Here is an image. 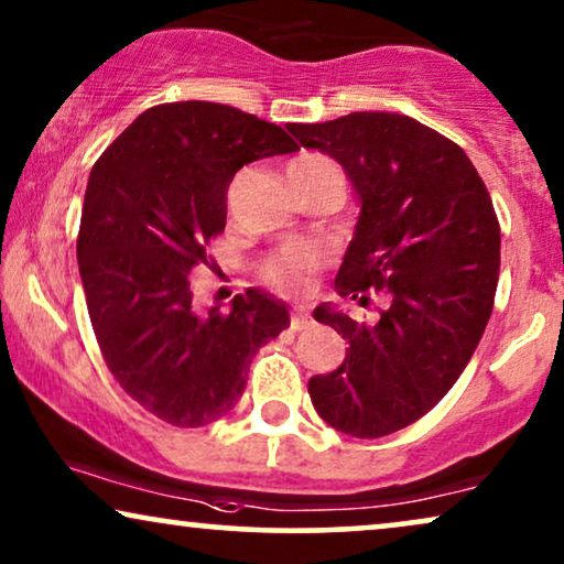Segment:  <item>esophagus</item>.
I'll list each match as a JSON object with an SVG mask.
<instances>
[{"mask_svg": "<svg viewBox=\"0 0 564 564\" xmlns=\"http://www.w3.org/2000/svg\"><path fill=\"white\" fill-rule=\"evenodd\" d=\"M311 313H307V307L305 305H297L295 311H292V315H290V328L292 330H303V328H307L311 326Z\"/></svg>", "mask_w": 564, "mask_h": 564, "instance_id": "obj_1", "label": "esophagus"}]
</instances>
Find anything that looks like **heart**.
<instances>
[{"mask_svg":"<svg viewBox=\"0 0 564 564\" xmlns=\"http://www.w3.org/2000/svg\"><path fill=\"white\" fill-rule=\"evenodd\" d=\"M318 164H328L323 156H300L297 161H292V166H318ZM321 264V253L313 246H290L282 253H276L261 269L267 282H272L274 288H280L284 292H300L307 288L311 282L313 269Z\"/></svg>","mask_w":564,"mask_h":564,"instance_id":"b5f03b06","label":"heart"}]
</instances>
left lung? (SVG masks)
Here are the masks:
<instances>
[{
	"instance_id": "left-lung-1",
	"label": "left lung",
	"mask_w": 564,
	"mask_h": 564,
	"mask_svg": "<svg viewBox=\"0 0 564 564\" xmlns=\"http://www.w3.org/2000/svg\"><path fill=\"white\" fill-rule=\"evenodd\" d=\"M288 130L341 164L357 197L336 292L359 305L367 290L390 297L372 326L330 303L315 307L349 349L307 392L341 434H395L452 390L488 326L500 269L492 199L467 153L408 115L351 112Z\"/></svg>"
}]
</instances>
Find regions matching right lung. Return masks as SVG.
Segmentation results:
<instances>
[{"instance_id":"add662e5","label":"right lung","mask_w":564,"mask_h":564,"mask_svg":"<svg viewBox=\"0 0 564 564\" xmlns=\"http://www.w3.org/2000/svg\"><path fill=\"white\" fill-rule=\"evenodd\" d=\"M295 151L274 122L189 99L138 115L91 166L76 243L91 328L120 388L172 426L234 411L251 359L290 326L257 288L197 311L189 272L226 228L238 169Z\"/></svg>"}]
</instances>
